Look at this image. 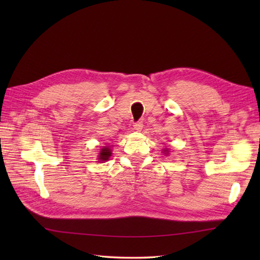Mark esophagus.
Wrapping results in <instances>:
<instances>
[{"instance_id":"obj_1","label":"esophagus","mask_w":260,"mask_h":260,"mask_svg":"<svg viewBox=\"0 0 260 260\" xmlns=\"http://www.w3.org/2000/svg\"><path fill=\"white\" fill-rule=\"evenodd\" d=\"M142 128H143V123H142V121H137V123L134 124V129L135 131L140 132V131H142Z\"/></svg>"}]
</instances>
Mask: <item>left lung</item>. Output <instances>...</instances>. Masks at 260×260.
<instances>
[{"label": "left lung", "instance_id": "8db88e82", "mask_svg": "<svg viewBox=\"0 0 260 260\" xmlns=\"http://www.w3.org/2000/svg\"><path fill=\"white\" fill-rule=\"evenodd\" d=\"M164 152H168V150H167V148H164ZM165 154H167V153H165Z\"/></svg>", "mask_w": 260, "mask_h": 260}]
</instances>
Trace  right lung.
<instances>
[{
  "label": "right lung",
  "mask_w": 260,
  "mask_h": 260,
  "mask_svg": "<svg viewBox=\"0 0 260 260\" xmlns=\"http://www.w3.org/2000/svg\"><path fill=\"white\" fill-rule=\"evenodd\" d=\"M110 156H112V150H110V147L109 146H104L101 150L99 155H98V159H99L98 162L108 161Z\"/></svg>",
  "instance_id": "1"
}]
</instances>
